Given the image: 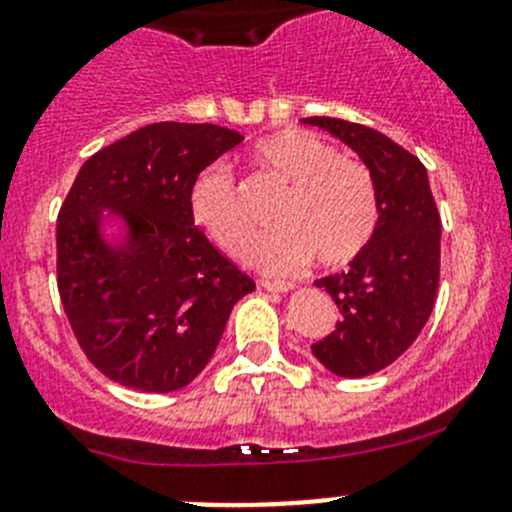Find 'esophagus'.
<instances>
[{
    "label": "esophagus",
    "mask_w": 512,
    "mask_h": 512,
    "mask_svg": "<svg viewBox=\"0 0 512 512\" xmlns=\"http://www.w3.org/2000/svg\"><path fill=\"white\" fill-rule=\"evenodd\" d=\"M259 286L266 291H274V294H286V291L294 289V284H291V281H261Z\"/></svg>",
    "instance_id": "34e87169"
}]
</instances>
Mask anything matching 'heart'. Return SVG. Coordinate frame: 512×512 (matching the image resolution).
<instances>
[{"mask_svg": "<svg viewBox=\"0 0 512 512\" xmlns=\"http://www.w3.org/2000/svg\"><path fill=\"white\" fill-rule=\"evenodd\" d=\"M261 168L289 183L276 208V223L256 243V223L223 168L198 175L191 213L198 226L236 259L253 261L269 274H286L314 256L316 264L344 266L362 251L377 226V188L369 168L339 153L309 130L289 128L253 148Z\"/></svg>", "mask_w": 512, "mask_h": 512, "instance_id": "1", "label": "heart"}]
</instances>
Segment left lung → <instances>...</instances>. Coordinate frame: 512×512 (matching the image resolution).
I'll return each instance as SVG.
<instances>
[{"label":"left lung","instance_id":"left-lung-1","mask_svg":"<svg viewBox=\"0 0 512 512\" xmlns=\"http://www.w3.org/2000/svg\"><path fill=\"white\" fill-rule=\"evenodd\" d=\"M354 150L377 188V226L349 269L316 281L342 319L311 344L337 377L357 379L389 367L420 337L440 284L442 223L425 165L387 135L339 118H304Z\"/></svg>","mask_w":512,"mask_h":512}]
</instances>
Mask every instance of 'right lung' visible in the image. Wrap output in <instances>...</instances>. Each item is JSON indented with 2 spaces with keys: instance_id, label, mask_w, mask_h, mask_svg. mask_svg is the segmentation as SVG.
<instances>
[{
  "instance_id": "right-lung-1",
  "label": "right lung",
  "mask_w": 512,
  "mask_h": 512,
  "mask_svg": "<svg viewBox=\"0 0 512 512\" xmlns=\"http://www.w3.org/2000/svg\"><path fill=\"white\" fill-rule=\"evenodd\" d=\"M243 140L211 123H153L85 160L57 216V289L77 344L140 392L191 384L238 299L256 289L196 226L201 170ZM120 222V239L106 228Z\"/></svg>"
}]
</instances>
